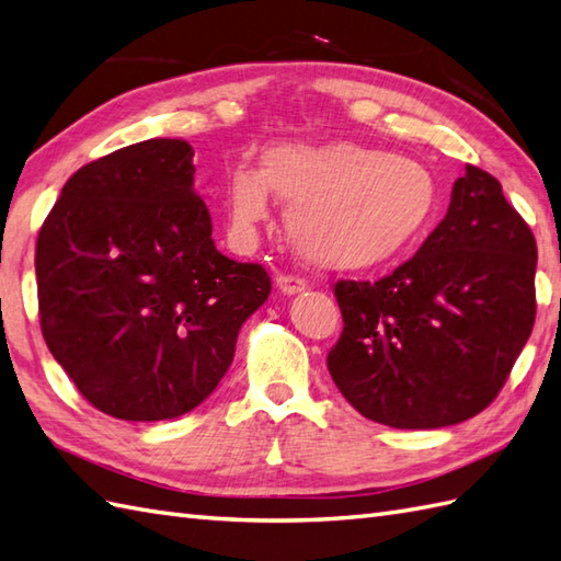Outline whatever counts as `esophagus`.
I'll return each instance as SVG.
<instances>
[{"mask_svg": "<svg viewBox=\"0 0 561 561\" xmlns=\"http://www.w3.org/2000/svg\"><path fill=\"white\" fill-rule=\"evenodd\" d=\"M276 285L283 295H297V293L307 290V280L295 276V273H280V276L276 278Z\"/></svg>", "mask_w": 561, "mask_h": 561, "instance_id": "obj_1", "label": "esophagus"}]
</instances>
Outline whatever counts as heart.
Listing matches in <instances>:
<instances>
[{"mask_svg": "<svg viewBox=\"0 0 561 561\" xmlns=\"http://www.w3.org/2000/svg\"><path fill=\"white\" fill-rule=\"evenodd\" d=\"M268 192L293 208L300 252L329 268H375L401 256L437 206L425 165L357 144L283 141L264 168L238 165L226 184L234 232H252L268 214Z\"/></svg>", "mask_w": 561, "mask_h": 561, "instance_id": "b5f03b06", "label": "heart"}]
</instances>
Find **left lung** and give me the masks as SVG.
Instances as JSON below:
<instances>
[{
	"label": "left lung",
	"mask_w": 561,
	"mask_h": 561,
	"mask_svg": "<svg viewBox=\"0 0 561 561\" xmlns=\"http://www.w3.org/2000/svg\"><path fill=\"white\" fill-rule=\"evenodd\" d=\"M538 247L490 172L466 165L417 254L375 283L339 280L327 365L359 415L437 430L482 413L535 323Z\"/></svg>",
	"instance_id": "left-lung-1"
}]
</instances>
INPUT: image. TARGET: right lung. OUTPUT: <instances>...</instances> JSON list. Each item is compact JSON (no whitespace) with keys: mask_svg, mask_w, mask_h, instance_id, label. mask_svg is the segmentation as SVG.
<instances>
[{"mask_svg":"<svg viewBox=\"0 0 561 561\" xmlns=\"http://www.w3.org/2000/svg\"><path fill=\"white\" fill-rule=\"evenodd\" d=\"M192 158L182 139L98 158L61 186L37 232L43 339L112 417L170 420L204 403L271 293L264 266L216 249Z\"/></svg>","mask_w":561,"mask_h":561,"instance_id":"right-lung-1","label":"right lung"}]
</instances>
